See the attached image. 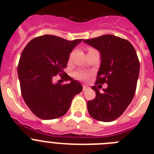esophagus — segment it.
I'll return each instance as SVG.
<instances>
[{"instance_id": "1", "label": "esophagus", "mask_w": 154, "mask_h": 154, "mask_svg": "<svg viewBox=\"0 0 154 154\" xmlns=\"http://www.w3.org/2000/svg\"><path fill=\"white\" fill-rule=\"evenodd\" d=\"M88 89H89V87L87 86V85H82V91H85V90H87Z\"/></svg>"}]
</instances>
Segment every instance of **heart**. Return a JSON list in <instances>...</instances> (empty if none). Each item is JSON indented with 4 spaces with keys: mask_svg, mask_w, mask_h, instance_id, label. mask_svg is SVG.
Returning <instances> with one entry per match:
<instances>
[{
    "mask_svg": "<svg viewBox=\"0 0 154 154\" xmlns=\"http://www.w3.org/2000/svg\"><path fill=\"white\" fill-rule=\"evenodd\" d=\"M74 77L78 80H87L90 77V73L85 72V71L79 70L74 72Z\"/></svg>",
    "mask_w": 154,
    "mask_h": 154,
    "instance_id": "b5f03b06",
    "label": "heart"
}]
</instances>
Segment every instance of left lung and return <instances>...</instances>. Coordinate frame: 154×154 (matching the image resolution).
I'll list each match as a JSON object with an SVG mask.
<instances>
[{
  "label": "left lung",
  "mask_w": 154,
  "mask_h": 154,
  "mask_svg": "<svg viewBox=\"0 0 154 154\" xmlns=\"http://www.w3.org/2000/svg\"><path fill=\"white\" fill-rule=\"evenodd\" d=\"M100 51L101 64L95 85L96 98L87 103L89 115L103 122H112L124 112L135 95L140 62L129 41L112 35L84 40ZM108 87L99 93L98 84Z\"/></svg>",
  "instance_id": "obj_1"
}]
</instances>
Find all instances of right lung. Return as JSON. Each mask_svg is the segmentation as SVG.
I'll return each instance as SVG.
<instances>
[{
    "mask_svg": "<svg viewBox=\"0 0 154 154\" xmlns=\"http://www.w3.org/2000/svg\"><path fill=\"white\" fill-rule=\"evenodd\" d=\"M83 39L68 41L55 35L36 37L23 50L17 65L21 92L24 102L36 116L53 119L65 115L81 84L68 75L66 84L54 83L57 75L65 74L71 51Z\"/></svg>",
    "mask_w": 154,
    "mask_h": 154,
    "instance_id": "obj_1",
    "label": "right lung"
}]
</instances>
